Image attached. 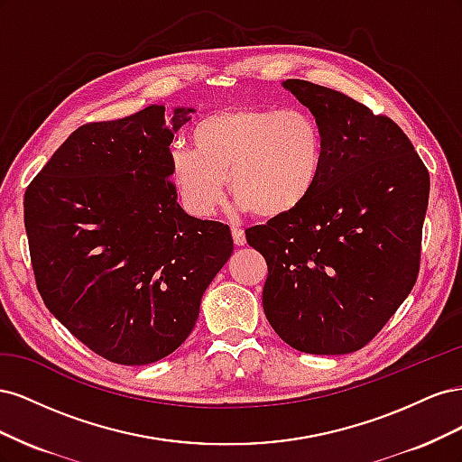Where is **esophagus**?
I'll list each match as a JSON object with an SVG mask.
<instances>
[{
  "mask_svg": "<svg viewBox=\"0 0 462 462\" xmlns=\"http://www.w3.org/2000/svg\"><path fill=\"white\" fill-rule=\"evenodd\" d=\"M231 233H233V243H235L236 246H245V245H246L245 229H241V227H231Z\"/></svg>",
  "mask_w": 462,
  "mask_h": 462,
  "instance_id": "1",
  "label": "esophagus"
}]
</instances>
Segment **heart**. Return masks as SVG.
Instances as JSON below:
<instances>
[{
    "instance_id": "b5f03b06",
    "label": "heart",
    "mask_w": 462,
    "mask_h": 462,
    "mask_svg": "<svg viewBox=\"0 0 462 462\" xmlns=\"http://www.w3.org/2000/svg\"><path fill=\"white\" fill-rule=\"evenodd\" d=\"M190 141L194 150H171L170 177L197 217L216 212L227 177L241 209L268 221L287 217L312 197L324 173V131L302 109H217L194 125Z\"/></svg>"
}]
</instances>
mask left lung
I'll list each match as a JSON object with an SVG mask.
<instances>
[{
	"mask_svg": "<svg viewBox=\"0 0 462 462\" xmlns=\"http://www.w3.org/2000/svg\"><path fill=\"white\" fill-rule=\"evenodd\" d=\"M285 88L318 119L326 163L297 212L246 229L268 263L263 314L300 353H355L416 283L430 173L393 119L309 80Z\"/></svg>",
	"mask_w": 462,
	"mask_h": 462,
	"instance_id": "1",
	"label": "left lung"
}]
</instances>
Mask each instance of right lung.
<instances>
[{
	"instance_id": "add662e5",
	"label": "right lung",
	"mask_w": 462,
	"mask_h": 462,
	"mask_svg": "<svg viewBox=\"0 0 462 462\" xmlns=\"http://www.w3.org/2000/svg\"><path fill=\"white\" fill-rule=\"evenodd\" d=\"M163 106L69 134L24 192V229L48 310L90 351L125 366L185 343L233 253L229 226L189 216L170 146L189 121Z\"/></svg>"
}]
</instances>
